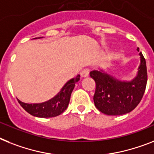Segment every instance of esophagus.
<instances>
[{
  "label": "esophagus",
  "mask_w": 154,
  "mask_h": 154,
  "mask_svg": "<svg viewBox=\"0 0 154 154\" xmlns=\"http://www.w3.org/2000/svg\"><path fill=\"white\" fill-rule=\"evenodd\" d=\"M89 73H90V69L88 68H85V69L82 70L81 72V75L82 77H87L89 75Z\"/></svg>",
  "instance_id": "34e87169"
}]
</instances>
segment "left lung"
<instances>
[{"mask_svg":"<svg viewBox=\"0 0 154 154\" xmlns=\"http://www.w3.org/2000/svg\"><path fill=\"white\" fill-rule=\"evenodd\" d=\"M139 51V49H137ZM138 75L131 82H121L99 71H92L90 75L96 82L94 95V105L99 111L109 116L128 113L135 109L143 97L147 82V69L143 53Z\"/></svg>","mask_w":154,"mask_h":154,"instance_id":"8db88e82","label":"left lung"}]
</instances>
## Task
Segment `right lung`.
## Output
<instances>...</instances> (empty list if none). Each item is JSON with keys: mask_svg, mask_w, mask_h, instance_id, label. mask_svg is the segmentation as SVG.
Returning a JSON list of instances; mask_svg holds the SVG:
<instances>
[{"mask_svg": "<svg viewBox=\"0 0 154 154\" xmlns=\"http://www.w3.org/2000/svg\"><path fill=\"white\" fill-rule=\"evenodd\" d=\"M80 75L70 79L55 97L48 101L40 104H26L18 100L20 105L30 115L41 118L55 117L60 115L68 106L71 94L75 85L79 80Z\"/></svg>", "mask_w": 154, "mask_h": 154, "instance_id": "add662e5", "label": "right lung"}]
</instances>
